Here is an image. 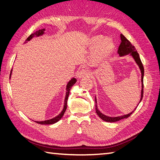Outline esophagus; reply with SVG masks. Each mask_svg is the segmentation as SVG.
I'll use <instances>...</instances> for the list:
<instances>
[{
    "mask_svg": "<svg viewBox=\"0 0 160 160\" xmlns=\"http://www.w3.org/2000/svg\"><path fill=\"white\" fill-rule=\"evenodd\" d=\"M91 75V72L88 69H82L81 70L79 73H78V77L79 78H81V77H88L90 76Z\"/></svg>",
    "mask_w": 160,
    "mask_h": 160,
    "instance_id": "34e87169",
    "label": "esophagus"
}]
</instances>
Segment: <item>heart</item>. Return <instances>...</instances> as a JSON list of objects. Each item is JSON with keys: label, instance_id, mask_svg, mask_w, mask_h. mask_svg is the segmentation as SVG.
Masks as SVG:
<instances>
[{"label": "heart", "instance_id": "b5f03b06", "mask_svg": "<svg viewBox=\"0 0 160 160\" xmlns=\"http://www.w3.org/2000/svg\"><path fill=\"white\" fill-rule=\"evenodd\" d=\"M101 36H97L93 38L91 41V45L97 47L94 52L93 57L96 61H102L107 58L112 51L114 44L113 41L109 38H103Z\"/></svg>", "mask_w": 160, "mask_h": 160}]
</instances>
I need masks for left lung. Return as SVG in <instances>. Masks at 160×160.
I'll list each match as a JSON object with an SVG mask.
<instances>
[{
    "mask_svg": "<svg viewBox=\"0 0 160 160\" xmlns=\"http://www.w3.org/2000/svg\"><path fill=\"white\" fill-rule=\"evenodd\" d=\"M121 40H122V42H121V44L118 48V52L119 53V55L120 56H124L125 55H128V54H130L131 55H132L135 62H136V63L138 65L140 70H141L142 89V94H141V99H140V101H139V103H140L141 102V101L142 100L143 95V75H144L143 66L141 59H140V57H139L138 52L136 51V49H135V47L133 45H132V44L130 42V41L129 40H128L127 38H125V37L122 35V34H121ZM95 103H97L96 98H95ZM95 107H96L95 110H96L97 114L98 115V116L101 119H103V121H105V122H118V121L122 119L128 118L129 116L133 113V111H133L132 113H130L127 115H125L123 116H119V117L111 118V117H108V116H106V115H103V113H101L98 110L97 105L95 106Z\"/></svg>",
    "mask_w": 160,
    "mask_h": 160,
    "instance_id": "1",
    "label": "left lung"
}]
</instances>
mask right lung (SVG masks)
Returning <instances> with one entry per match:
<instances>
[{"mask_svg":"<svg viewBox=\"0 0 160 160\" xmlns=\"http://www.w3.org/2000/svg\"><path fill=\"white\" fill-rule=\"evenodd\" d=\"M44 31L45 29H42V30H38L36 32H32L31 35L28 37L26 41H30L31 38H32V37H34V36H40L42 35L43 33H44ZM11 72H12V70L11 71V73H10V78H11ZM77 82V79L75 78H72L67 85V92H66V96H65V105H64V108L62 109V111H61V113L59 115H57V117L52 118L51 119H49V120H46V121H43V122H35L36 123H38V124H41V125H50V124H53V123H55L57 122H59V121L61 119V118L63 116L65 111L67 109V100H68V97L69 95V92L70 90L71 89V87L75 83Z\"/></svg>","mask_w":160,"mask_h":160,"instance_id":"right-lung-1","label":"right lung"}]
</instances>
